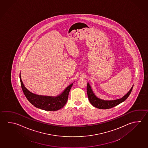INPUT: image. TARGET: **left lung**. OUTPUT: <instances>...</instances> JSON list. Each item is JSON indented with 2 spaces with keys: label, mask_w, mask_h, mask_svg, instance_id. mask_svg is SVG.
<instances>
[{
  "label": "left lung",
  "mask_w": 148,
  "mask_h": 148,
  "mask_svg": "<svg viewBox=\"0 0 148 148\" xmlns=\"http://www.w3.org/2000/svg\"><path fill=\"white\" fill-rule=\"evenodd\" d=\"M132 88H133V86H132V88L129 90V91L126 95H125L122 98L115 99V100H110V101H105L97 97L94 94L92 90L91 87L90 86V84L89 83L87 84L86 91H87L89 101L93 106L98 108L99 109H108V108H110L116 106L118 104H119L120 103L125 101L131 93Z\"/></svg>",
  "instance_id": "8db88e82"
}]
</instances>
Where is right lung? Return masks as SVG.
<instances>
[{"mask_svg":"<svg viewBox=\"0 0 148 148\" xmlns=\"http://www.w3.org/2000/svg\"><path fill=\"white\" fill-rule=\"evenodd\" d=\"M20 79L22 91L27 100L36 108L47 111H55L61 109L67 102L68 97L73 84L67 87L62 94L56 97L42 96L33 94L24 86L22 81L20 73Z\"/></svg>","mask_w":148,"mask_h":148,"instance_id":"add662e5","label":"right lung"}]
</instances>
